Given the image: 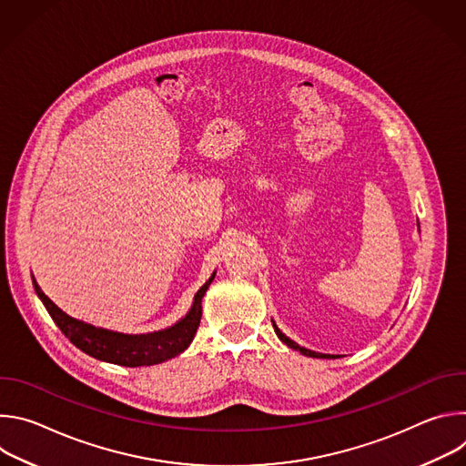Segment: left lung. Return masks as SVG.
I'll list each match as a JSON object with an SVG mask.
<instances>
[{"mask_svg": "<svg viewBox=\"0 0 466 466\" xmlns=\"http://www.w3.org/2000/svg\"><path fill=\"white\" fill-rule=\"evenodd\" d=\"M275 326V324H273ZM275 331H277V336L280 338V341L282 343H286L289 349H293V350H299L300 354H304V356H309V358H326V360H331V358H336V356H329V354H319V352H313V350H308V349H304V347H299L295 341H291L289 338H286L282 331L275 326Z\"/></svg>", "mask_w": 466, "mask_h": 466, "instance_id": "left-lung-1", "label": "left lung"}]
</instances>
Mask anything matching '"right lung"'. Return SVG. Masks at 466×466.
Here are the masks:
<instances>
[{
    "mask_svg": "<svg viewBox=\"0 0 466 466\" xmlns=\"http://www.w3.org/2000/svg\"><path fill=\"white\" fill-rule=\"evenodd\" d=\"M214 277L216 275H212V279L197 291L191 311L180 322H177L167 329L155 331V334H147V336H125V334H117V331H108V329L81 322L70 315H66L60 308H56L44 295V291L38 288L35 279H33V284L47 313L51 315L55 324L60 328L62 334L85 354L106 363L121 365V367H147V365H157L166 360H171L189 347L198 324H201V315H203L201 300L208 286L212 284Z\"/></svg>",
    "mask_w": 466,
    "mask_h": 466,
    "instance_id": "obj_1",
    "label": "right lung"
}]
</instances>
